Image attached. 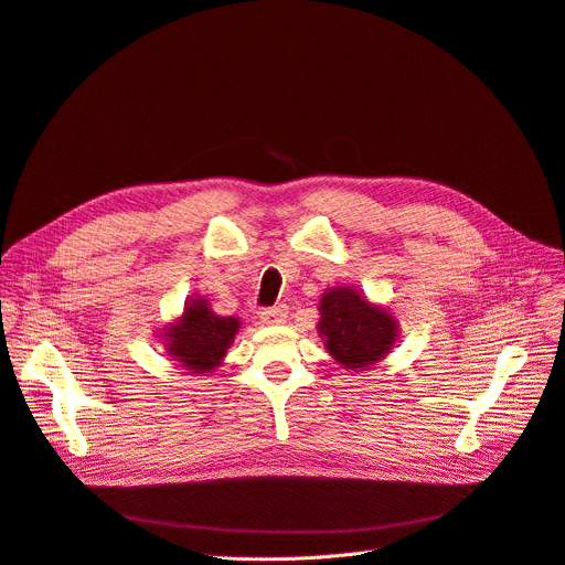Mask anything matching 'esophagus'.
<instances>
[{
    "mask_svg": "<svg viewBox=\"0 0 565 565\" xmlns=\"http://www.w3.org/2000/svg\"><path fill=\"white\" fill-rule=\"evenodd\" d=\"M288 318V307L286 305H277L273 309H263L260 311V321L263 323H269V326H277V323H284Z\"/></svg>",
    "mask_w": 565,
    "mask_h": 565,
    "instance_id": "esophagus-1",
    "label": "esophagus"
}]
</instances>
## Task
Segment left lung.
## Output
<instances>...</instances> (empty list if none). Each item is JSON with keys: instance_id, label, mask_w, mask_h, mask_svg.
<instances>
[{"instance_id": "1", "label": "left lung", "mask_w": 565, "mask_h": 565, "mask_svg": "<svg viewBox=\"0 0 565 565\" xmlns=\"http://www.w3.org/2000/svg\"><path fill=\"white\" fill-rule=\"evenodd\" d=\"M318 311H321L318 334L343 370H370L390 353L399 337L397 318L387 309L372 305L351 286L328 288Z\"/></svg>"}]
</instances>
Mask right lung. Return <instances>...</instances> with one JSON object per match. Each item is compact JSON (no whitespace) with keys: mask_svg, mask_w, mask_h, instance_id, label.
I'll return each instance as SVG.
<instances>
[{"mask_svg":"<svg viewBox=\"0 0 565 565\" xmlns=\"http://www.w3.org/2000/svg\"><path fill=\"white\" fill-rule=\"evenodd\" d=\"M239 326V318L218 316L210 309V300L193 298L186 302L184 313L175 323H170L161 337L166 353L182 370L210 374L226 358Z\"/></svg>","mask_w":565,"mask_h":565,"instance_id":"add662e5","label":"right lung"}]
</instances>
